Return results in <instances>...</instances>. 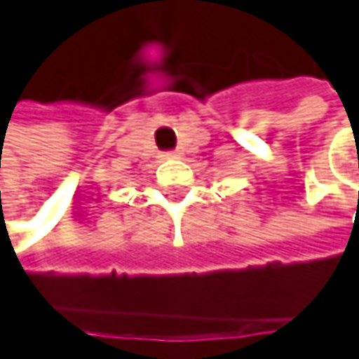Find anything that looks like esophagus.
<instances>
[{"mask_svg":"<svg viewBox=\"0 0 359 359\" xmlns=\"http://www.w3.org/2000/svg\"><path fill=\"white\" fill-rule=\"evenodd\" d=\"M163 156H164V158H175V156H179V152H175V150H170V152H164Z\"/></svg>","mask_w":359,"mask_h":359,"instance_id":"esophagus-1","label":"esophagus"}]
</instances>
